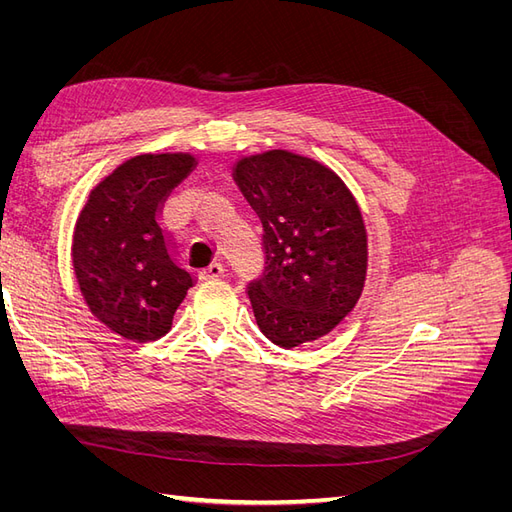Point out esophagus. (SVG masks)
<instances>
[{
  "label": "esophagus",
  "mask_w": 512,
  "mask_h": 512,
  "mask_svg": "<svg viewBox=\"0 0 512 512\" xmlns=\"http://www.w3.org/2000/svg\"><path fill=\"white\" fill-rule=\"evenodd\" d=\"M224 275V267L220 265V262H213L211 267L200 271V280H218V277Z\"/></svg>",
  "instance_id": "1"
}]
</instances>
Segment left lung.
I'll return each mask as SVG.
<instances>
[{"label":"left lung","mask_w":512,"mask_h":512,"mask_svg":"<svg viewBox=\"0 0 512 512\" xmlns=\"http://www.w3.org/2000/svg\"><path fill=\"white\" fill-rule=\"evenodd\" d=\"M235 179L262 222V273L247 284L260 331L294 348L327 335L359 301L367 235L333 170L290 151L245 158Z\"/></svg>","instance_id":"1"}]
</instances>
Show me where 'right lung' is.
Returning <instances> with one entry per match:
<instances>
[{"mask_svg": "<svg viewBox=\"0 0 512 512\" xmlns=\"http://www.w3.org/2000/svg\"><path fill=\"white\" fill-rule=\"evenodd\" d=\"M196 166L190 153H149L115 168L89 194L74 228L72 262L91 314L132 342L168 333L196 284L162 226L168 194Z\"/></svg>", "mask_w": 512, "mask_h": 512, "instance_id": "right-lung-1", "label": "right lung"}]
</instances>
